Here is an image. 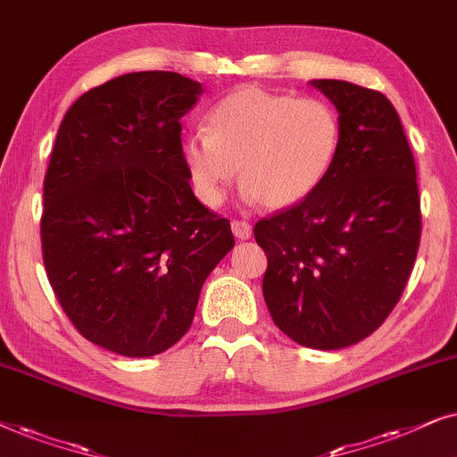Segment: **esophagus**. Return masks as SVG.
<instances>
[{
	"mask_svg": "<svg viewBox=\"0 0 457 457\" xmlns=\"http://www.w3.org/2000/svg\"><path fill=\"white\" fill-rule=\"evenodd\" d=\"M232 232L238 240H248L253 234V228H251V223H246V221H232Z\"/></svg>",
	"mask_w": 457,
	"mask_h": 457,
	"instance_id": "1",
	"label": "esophagus"
}]
</instances>
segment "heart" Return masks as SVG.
<instances>
[{
  "mask_svg": "<svg viewBox=\"0 0 457 457\" xmlns=\"http://www.w3.org/2000/svg\"><path fill=\"white\" fill-rule=\"evenodd\" d=\"M338 112L321 97L245 85L209 112V133L181 137V161L204 204L217 206L240 173L242 196L288 209L324 184L340 152Z\"/></svg>",
  "mask_w": 457,
  "mask_h": 457,
  "instance_id": "obj_1",
  "label": "heart"
}]
</instances>
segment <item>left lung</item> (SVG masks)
Listing matches in <instances>:
<instances>
[{
  "label": "left lung",
  "mask_w": 457,
  "mask_h": 457,
  "mask_svg": "<svg viewBox=\"0 0 457 457\" xmlns=\"http://www.w3.org/2000/svg\"><path fill=\"white\" fill-rule=\"evenodd\" d=\"M338 111L343 137L312 196L254 225L267 254L273 324L309 349H345L388 318L413 270L422 217L416 162L380 91L313 79Z\"/></svg>",
  "instance_id": "left-lung-1"
}]
</instances>
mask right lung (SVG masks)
Masks as SVG:
<instances>
[{
  "mask_svg": "<svg viewBox=\"0 0 457 457\" xmlns=\"http://www.w3.org/2000/svg\"><path fill=\"white\" fill-rule=\"evenodd\" d=\"M200 94L179 72H129L85 91L60 123L44 181V265L77 330L119 355L178 343L234 248L229 221L200 204L181 161L179 120Z\"/></svg>",
  "mask_w": 457,
  "mask_h": 457,
  "instance_id": "add662e5",
  "label": "right lung"
}]
</instances>
